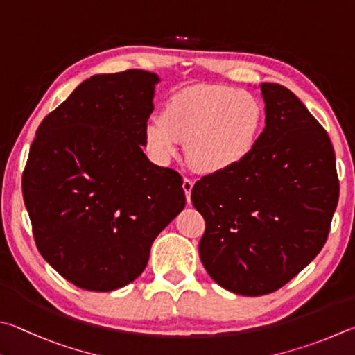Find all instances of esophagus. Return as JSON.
Here are the masks:
<instances>
[{"mask_svg":"<svg viewBox=\"0 0 355 355\" xmlns=\"http://www.w3.org/2000/svg\"><path fill=\"white\" fill-rule=\"evenodd\" d=\"M194 188V182H192L191 178H184L183 180V189H184V194H186V200H188V203L191 202V191Z\"/></svg>","mask_w":355,"mask_h":355,"instance_id":"1","label":"esophagus"}]
</instances>
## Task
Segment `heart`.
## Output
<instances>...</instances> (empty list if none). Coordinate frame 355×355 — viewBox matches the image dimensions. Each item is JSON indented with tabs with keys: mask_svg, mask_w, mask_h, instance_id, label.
<instances>
[{
	"mask_svg": "<svg viewBox=\"0 0 355 355\" xmlns=\"http://www.w3.org/2000/svg\"><path fill=\"white\" fill-rule=\"evenodd\" d=\"M263 108L247 89L225 85H196L172 94L161 118L144 125V146L158 163L178 155L186 141L191 164L217 173L241 164L259 139Z\"/></svg>",
	"mask_w": 355,
	"mask_h": 355,
	"instance_id": "1",
	"label": "heart"
}]
</instances>
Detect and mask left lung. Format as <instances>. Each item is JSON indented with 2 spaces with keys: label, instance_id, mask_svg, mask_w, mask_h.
<instances>
[{
  "label": "left lung",
  "instance_id": "left-lung-1",
  "mask_svg": "<svg viewBox=\"0 0 355 355\" xmlns=\"http://www.w3.org/2000/svg\"><path fill=\"white\" fill-rule=\"evenodd\" d=\"M266 127L253 152L203 177L191 200L206 222L200 259L218 286L243 296L272 293L317 256L338 202L329 137L279 83H261Z\"/></svg>",
  "mask_w": 355,
  "mask_h": 355
}]
</instances>
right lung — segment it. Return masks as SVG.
I'll list each match as a JSON object with an SVG mask.
<instances>
[{
	"label": "right lung",
	"mask_w": 355,
	"mask_h": 355,
	"mask_svg": "<svg viewBox=\"0 0 355 355\" xmlns=\"http://www.w3.org/2000/svg\"><path fill=\"white\" fill-rule=\"evenodd\" d=\"M159 77L92 76L42 121L23 173L37 248L74 286L110 292L144 272L186 205L180 173L143 152Z\"/></svg>",
	"instance_id": "1"
}]
</instances>
